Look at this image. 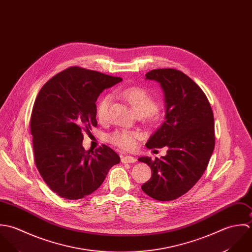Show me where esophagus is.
<instances>
[{
    "label": "esophagus",
    "mask_w": 252,
    "mask_h": 252,
    "mask_svg": "<svg viewBox=\"0 0 252 252\" xmlns=\"http://www.w3.org/2000/svg\"><path fill=\"white\" fill-rule=\"evenodd\" d=\"M136 161V158L132 156H124L122 157V162L123 163H132V162H135Z\"/></svg>",
    "instance_id": "obj_1"
}]
</instances>
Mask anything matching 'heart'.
Returning <instances> with one entry per match:
<instances>
[{
  "instance_id": "heart-1",
  "label": "heart",
  "mask_w": 252,
  "mask_h": 252,
  "mask_svg": "<svg viewBox=\"0 0 252 252\" xmlns=\"http://www.w3.org/2000/svg\"><path fill=\"white\" fill-rule=\"evenodd\" d=\"M120 94L125 100L127 101L131 105L132 109L138 116L145 115L153 121L158 118V112L156 108V100L147 90L139 87H132L122 91ZM110 103L111 95L109 94L102 96L97 102L96 115L101 121L107 118ZM139 137L140 134L136 131L118 129L112 132L108 136V139L114 145H117L118 147L125 150H129L134 147L135 141Z\"/></svg>"
}]
</instances>
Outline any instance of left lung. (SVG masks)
<instances>
[{
  "label": "left lung",
  "instance_id": "8db88e82",
  "mask_svg": "<svg viewBox=\"0 0 252 252\" xmlns=\"http://www.w3.org/2000/svg\"><path fill=\"white\" fill-rule=\"evenodd\" d=\"M146 80L159 83L165 102V121L146 147L168 150L160 158H138L152 171L141 189L155 200L172 201L186 194L206 169L215 145L213 112L201 88L179 70L155 69Z\"/></svg>",
  "mask_w": 252,
  "mask_h": 252
}]
</instances>
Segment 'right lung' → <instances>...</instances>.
<instances>
[{"label":"right lung","instance_id":"add662e5","mask_svg":"<svg viewBox=\"0 0 252 252\" xmlns=\"http://www.w3.org/2000/svg\"><path fill=\"white\" fill-rule=\"evenodd\" d=\"M123 79L81 67H70L41 89L31 115L36 166L59 197L79 200L103 183L120 157L106 145L94 152L83 147L84 131L97 126L96 104L105 90Z\"/></svg>","mask_w":252,"mask_h":252}]
</instances>
